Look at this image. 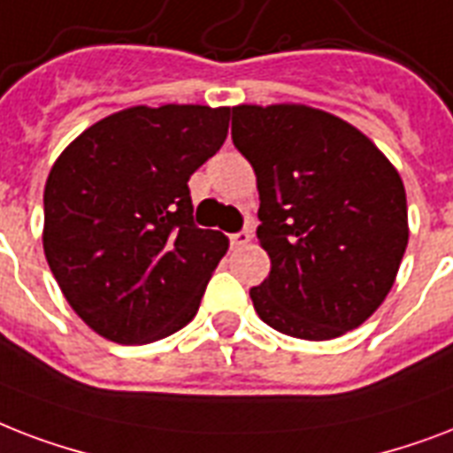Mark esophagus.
I'll use <instances>...</instances> for the list:
<instances>
[{"instance_id": "obj_1", "label": "esophagus", "mask_w": 453, "mask_h": 453, "mask_svg": "<svg viewBox=\"0 0 453 453\" xmlns=\"http://www.w3.org/2000/svg\"><path fill=\"white\" fill-rule=\"evenodd\" d=\"M250 238H252V234H250V231H248V229L236 231V234H231V236H229L231 248H243V245L250 243Z\"/></svg>"}]
</instances>
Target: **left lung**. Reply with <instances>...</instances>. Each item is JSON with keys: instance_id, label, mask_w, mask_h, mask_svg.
<instances>
[{"instance_id": "1", "label": "left lung", "mask_w": 453, "mask_h": 453, "mask_svg": "<svg viewBox=\"0 0 453 453\" xmlns=\"http://www.w3.org/2000/svg\"><path fill=\"white\" fill-rule=\"evenodd\" d=\"M231 139L255 170L259 319L303 340L361 326L390 293L409 243L404 184L359 129L307 106H236Z\"/></svg>"}]
</instances>
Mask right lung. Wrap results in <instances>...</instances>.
Segmentation results:
<instances>
[{
	"label": "right lung",
	"mask_w": 453,
	"mask_h": 453,
	"mask_svg": "<svg viewBox=\"0 0 453 453\" xmlns=\"http://www.w3.org/2000/svg\"><path fill=\"white\" fill-rule=\"evenodd\" d=\"M229 113L127 108L84 129L49 172V269L104 338L143 345L196 317L229 241L196 226L188 179L222 149Z\"/></svg>",
	"instance_id": "obj_1"
}]
</instances>
